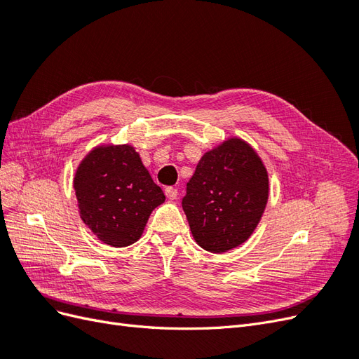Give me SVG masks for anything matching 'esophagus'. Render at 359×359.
<instances>
[{
    "mask_svg": "<svg viewBox=\"0 0 359 359\" xmlns=\"http://www.w3.org/2000/svg\"><path fill=\"white\" fill-rule=\"evenodd\" d=\"M165 193H166V198L170 199V201H175L178 198V190L173 189V187H168L165 190Z\"/></svg>",
    "mask_w": 359,
    "mask_h": 359,
    "instance_id": "1",
    "label": "esophagus"
}]
</instances>
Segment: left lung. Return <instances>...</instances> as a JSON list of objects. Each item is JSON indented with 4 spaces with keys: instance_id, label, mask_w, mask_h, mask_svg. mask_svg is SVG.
Wrapping results in <instances>:
<instances>
[{
    "instance_id": "8db88e82",
    "label": "left lung",
    "mask_w": 359,
    "mask_h": 359,
    "mask_svg": "<svg viewBox=\"0 0 359 359\" xmlns=\"http://www.w3.org/2000/svg\"><path fill=\"white\" fill-rule=\"evenodd\" d=\"M268 194L266 168L244 139L229 137L206 151L182 199L194 241L211 253L241 245L262 219Z\"/></svg>"
}]
</instances>
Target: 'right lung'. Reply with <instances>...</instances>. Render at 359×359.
Here are the masks:
<instances>
[{
  "label": "right lung",
  "instance_id": "add662e5",
  "mask_svg": "<svg viewBox=\"0 0 359 359\" xmlns=\"http://www.w3.org/2000/svg\"><path fill=\"white\" fill-rule=\"evenodd\" d=\"M73 187L82 222L111 247H127L144 233L165 193L130 144L99 145L76 169Z\"/></svg>",
  "mask_w": 359,
  "mask_h": 359
}]
</instances>
